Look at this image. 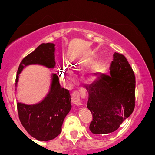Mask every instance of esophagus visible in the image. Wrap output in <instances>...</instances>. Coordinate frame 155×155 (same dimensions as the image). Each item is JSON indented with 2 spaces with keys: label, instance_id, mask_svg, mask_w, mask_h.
I'll list each match as a JSON object with an SVG mask.
<instances>
[{
  "label": "esophagus",
  "instance_id": "34e87169",
  "mask_svg": "<svg viewBox=\"0 0 155 155\" xmlns=\"http://www.w3.org/2000/svg\"><path fill=\"white\" fill-rule=\"evenodd\" d=\"M72 102L75 104L76 106H82V103H81L80 97H79V92L75 91L72 95Z\"/></svg>",
  "mask_w": 155,
  "mask_h": 155
}]
</instances>
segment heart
<instances>
[{"instance_id": "b5f03b06", "label": "heart", "mask_w": 155, "mask_h": 155, "mask_svg": "<svg viewBox=\"0 0 155 155\" xmlns=\"http://www.w3.org/2000/svg\"><path fill=\"white\" fill-rule=\"evenodd\" d=\"M70 68L72 69V70H73V65H70ZM101 66L100 64L98 65H96V66L94 67L93 69H92V73H94V74H92L91 76H90V77H89V79H91V80H94V79H95V73H98V72H100V70H101ZM62 76H63V77L66 80L68 81H71L72 78L71 76H70V72H69V70L68 68H66V67H62Z\"/></svg>"}]
</instances>
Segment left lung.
I'll return each instance as SVG.
<instances>
[{
	"label": "left lung",
	"mask_w": 155,
	"mask_h": 155,
	"mask_svg": "<svg viewBox=\"0 0 155 155\" xmlns=\"http://www.w3.org/2000/svg\"><path fill=\"white\" fill-rule=\"evenodd\" d=\"M109 70V76L101 75L86 87L87 107L93 115L89 129L94 134L115 131L135 107V76L126 58L114 53Z\"/></svg>",
	"instance_id": "8db88e82"
}]
</instances>
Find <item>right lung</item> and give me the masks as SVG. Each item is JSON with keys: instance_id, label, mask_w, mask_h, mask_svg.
<instances>
[{"instance_id": "right-lung-1", "label": "right lung", "mask_w": 155, "mask_h": 155, "mask_svg": "<svg viewBox=\"0 0 155 155\" xmlns=\"http://www.w3.org/2000/svg\"><path fill=\"white\" fill-rule=\"evenodd\" d=\"M54 46V43H42L21 61L17 71L15 90L19 74L27 66L37 64L49 69L55 67ZM71 107L69 91L61 87L54 73H51L49 90L41 101L31 105L17 103L21 124L31 137L39 141H49L61 134L64 120Z\"/></svg>"}]
</instances>
